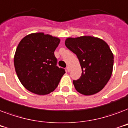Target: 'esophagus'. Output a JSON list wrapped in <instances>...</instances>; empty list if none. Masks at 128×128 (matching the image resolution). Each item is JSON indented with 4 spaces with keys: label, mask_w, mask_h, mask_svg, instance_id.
<instances>
[{
    "label": "esophagus",
    "mask_w": 128,
    "mask_h": 128,
    "mask_svg": "<svg viewBox=\"0 0 128 128\" xmlns=\"http://www.w3.org/2000/svg\"><path fill=\"white\" fill-rule=\"evenodd\" d=\"M66 71H67L68 72H70V68L69 67V66H67V67H66Z\"/></svg>",
    "instance_id": "1"
}]
</instances>
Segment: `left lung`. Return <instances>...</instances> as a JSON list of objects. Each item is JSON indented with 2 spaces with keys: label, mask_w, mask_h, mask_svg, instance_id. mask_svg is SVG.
Returning a JSON list of instances; mask_svg holds the SVG:
<instances>
[{
  "label": "left lung",
  "mask_w": 128,
  "mask_h": 128,
  "mask_svg": "<svg viewBox=\"0 0 128 128\" xmlns=\"http://www.w3.org/2000/svg\"><path fill=\"white\" fill-rule=\"evenodd\" d=\"M65 45L78 57L82 68L79 79L73 84L86 96L99 92L106 85L113 70L114 55L105 41L90 36L68 38Z\"/></svg>",
  "instance_id": "1"
}]
</instances>
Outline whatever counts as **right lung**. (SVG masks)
Returning a JSON list of instances; mask_svg holds the SVG:
<instances>
[{
    "label": "right lung",
    "mask_w": 128,
    "mask_h": 128,
    "mask_svg": "<svg viewBox=\"0 0 128 128\" xmlns=\"http://www.w3.org/2000/svg\"><path fill=\"white\" fill-rule=\"evenodd\" d=\"M60 40L42 32L24 37L17 46L14 64L21 84L28 91L46 95L58 86L65 73L57 66L54 51Z\"/></svg>",
    "instance_id": "1"
}]
</instances>
